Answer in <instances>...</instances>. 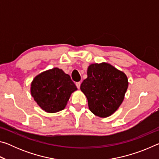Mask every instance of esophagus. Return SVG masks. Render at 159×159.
Listing matches in <instances>:
<instances>
[{"label": "esophagus", "mask_w": 159, "mask_h": 159, "mask_svg": "<svg viewBox=\"0 0 159 159\" xmlns=\"http://www.w3.org/2000/svg\"><path fill=\"white\" fill-rule=\"evenodd\" d=\"M76 87L79 89L80 86V82H76Z\"/></svg>", "instance_id": "esophagus-1"}]
</instances>
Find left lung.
Segmentation results:
<instances>
[{"label": "left lung", "instance_id": "1", "mask_svg": "<svg viewBox=\"0 0 159 159\" xmlns=\"http://www.w3.org/2000/svg\"><path fill=\"white\" fill-rule=\"evenodd\" d=\"M128 82L126 75L107 63L93 64L80 90L88 99L90 111L105 118L116 111L124 99Z\"/></svg>", "mask_w": 159, "mask_h": 159}]
</instances>
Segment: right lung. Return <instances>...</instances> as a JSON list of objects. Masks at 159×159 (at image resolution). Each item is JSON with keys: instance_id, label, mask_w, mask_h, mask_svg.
I'll use <instances>...</instances> for the list:
<instances>
[{"instance_id": "add662e5", "label": "right lung", "mask_w": 159, "mask_h": 159, "mask_svg": "<svg viewBox=\"0 0 159 159\" xmlns=\"http://www.w3.org/2000/svg\"><path fill=\"white\" fill-rule=\"evenodd\" d=\"M77 90L68 74L53 68L38 75L31 83V93L36 103L48 113L65 108L71 94Z\"/></svg>"}]
</instances>
